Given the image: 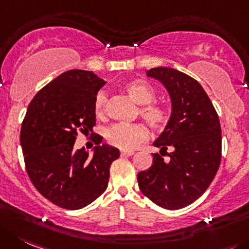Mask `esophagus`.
Here are the masks:
<instances>
[{"instance_id": "esophagus-1", "label": "esophagus", "mask_w": 249, "mask_h": 249, "mask_svg": "<svg viewBox=\"0 0 249 249\" xmlns=\"http://www.w3.org/2000/svg\"><path fill=\"white\" fill-rule=\"evenodd\" d=\"M120 155H122V156H132V155H134V151L132 150H122L120 151Z\"/></svg>"}]
</instances>
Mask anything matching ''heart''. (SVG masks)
Instances as JSON below:
<instances>
[{
  "mask_svg": "<svg viewBox=\"0 0 249 249\" xmlns=\"http://www.w3.org/2000/svg\"><path fill=\"white\" fill-rule=\"evenodd\" d=\"M124 90L136 103L141 104L140 117L153 130H162L171 120V110L166 106L152 103L156 98V90L150 82L145 80H131L124 85ZM106 92L97 93L94 99V113L99 119H103L107 114ZM147 138V130L141 124H115L106 130V139L110 145L123 150L135 148L139 143Z\"/></svg>",
  "mask_w": 249,
  "mask_h": 249,
  "instance_id": "obj_1",
  "label": "heart"
}]
</instances>
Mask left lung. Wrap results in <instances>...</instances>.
Listing matches in <instances>:
<instances>
[{
    "instance_id": "obj_1",
    "label": "left lung",
    "mask_w": 249,
    "mask_h": 249,
    "mask_svg": "<svg viewBox=\"0 0 249 249\" xmlns=\"http://www.w3.org/2000/svg\"><path fill=\"white\" fill-rule=\"evenodd\" d=\"M168 90L171 120L153 145L147 171L138 174L139 188L159 206L177 210L204 194L221 162V126L210 98L200 83L171 67H153L146 72ZM169 148L172 151L167 154ZM169 155L168 160L161 157Z\"/></svg>"
}]
</instances>
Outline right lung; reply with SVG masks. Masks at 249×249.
<instances>
[{
    "label": "right lung",
    "mask_w": 249,
    "mask_h": 249,
    "mask_svg": "<svg viewBox=\"0 0 249 249\" xmlns=\"http://www.w3.org/2000/svg\"><path fill=\"white\" fill-rule=\"evenodd\" d=\"M106 81L92 71L70 70L41 88L28 106L20 129L27 173L39 193L60 208L82 209L108 187L118 148L96 141L90 156L75 150L78 131L96 125L94 99Z\"/></svg>",
    "instance_id": "obj_1"
}]
</instances>
